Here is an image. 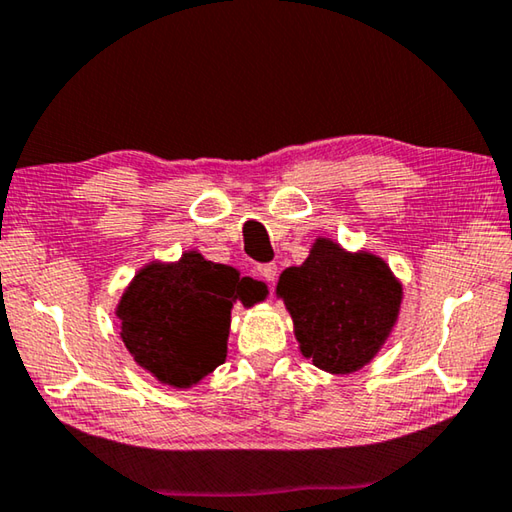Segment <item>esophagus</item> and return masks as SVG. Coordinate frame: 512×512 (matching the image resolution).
Masks as SVG:
<instances>
[{"label":"esophagus","instance_id":"34e87169","mask_svg":"<svg viewBox=\"0 0 512 512\" xmlns=\"http://www.w3.org/2000/svg\"><path fill=\"white\" fill-rule=\"evenodd\" d=\"M257 275L262 277V280H266V282H275L277 266L275 264H259L257 266Z\"/></svg>","mask_w":512,"mask_h":512}]
</instances>
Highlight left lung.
<instances>
[{
    "instance_id": "8db88e82",
    "label": "left lung",
    "mask_w": 512,
    "mask_h": 512,
    "mask_svg": "<svg viewBox=\"0 0 512 512\" xmlns=\"http://www.w3.org/2000/svg\"><path fill=\"white\" fill-rule=\"evenodd\" d=\"M277 296L293 318L302 357L332 375L372 361L400 316L402 284L384 259L318 237L302 266L280 275Z\"/></svg>"
}]
</instances>
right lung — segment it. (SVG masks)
<instances>
[{
	"mask_svg": "<svg viewBox=\"0 0 512 512\" xmlns=\"http://www.w3.org/2000/svg\"><path fill=\"white\" fill-rule=\"evenodd\" d=\"M246 287L232 266L189 250L178 262L146 264L117 305L121 341L144 370L173 388H192L228 354L232 302Z\"/></svg>",
	"mask_w": 512,
	"mask_h": 512,
	"instance_id": "1",
	"label": "right lung"
}]
</instances>
